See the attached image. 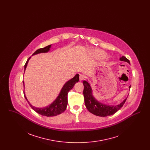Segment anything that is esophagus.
<instances>
[{
	"instance_id": "1",
	"label": "esophagus",
	"mask_w": 150,
	"mask_h": 150,
	"mask_svg": "<svg viewBox=\"0 0 150 150\" xmlns=\"http://www.w3.org/2000/svg\"><path fill=\"white\" fill-rule=\"evenodd\" d=\"M79 78H80V81H82L83 80H84V79L86 78V76L82 74H80V76H79Z\"/></svg>"
}]
</instances>
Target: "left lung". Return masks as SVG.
I'll return each mask as SVG.
<instances>
[{
  "mask_svg": "<svg viewBox=\"0 0 150 150\" xmlns=\"http://www.w3.org/2000/svg\"><path fill=\"white\" fill-rule=\"evenodd\" d=\"M120 60L127 62L130 64L129 60L124 56L120 57ZM83 83L84 85L83 94L86 107L90 112L96 116L105 117L114 114L122 107L127 99V98H125L119 105L116 106H110L102 103L93 97L92 89L89 83L86 80H84ZM129 88H130V86H129Z\"/></svg>",
  "mask_w": 150,
  "mask_h": 150,
  "instance_id": "left-lung-1",
  "label": "left lung"
}]
</instances>
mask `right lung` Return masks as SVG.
<instances>
[{"instance_id": "1", "label": "right lung", "mask_w": 150, "mask_h": 150, "mask_svg": "<svg viewBox=\"0 0 150 150\" xmlns=\"http://www.w3.org/2000/svg\"><path fill=\"white\" fill-rule=\"evenodd\" d=\"M50 47H51V45H49L44 48L39 49V50H36L35 52L33 54V56L39 54V53H47L50 50ZM30 58L31 57H29V59H28V61H26V64H25V68H24L25 71L26 70V68L27 67V65H28V62H29ZM79 80V75L76 74L73 78H72L70 80H69L68 81H67L64 84V86L62 87V88L60 93L59 94V95L58 96L57 98L52 103H51L50 105L47 107H43V108L34 107L30 104L29 100L27 99L25 94H24L25 98H26V100H27L30 107H31L35 112L38 113L39 114L45 116H48V117L57 116L58 115L62 113L66 109V107L67 106V94H68V93L74 87L75 83L78 82ZM23 86H25L23 81ZM23 93L25 94V93Z\"/></svg>"}]
</instances>
